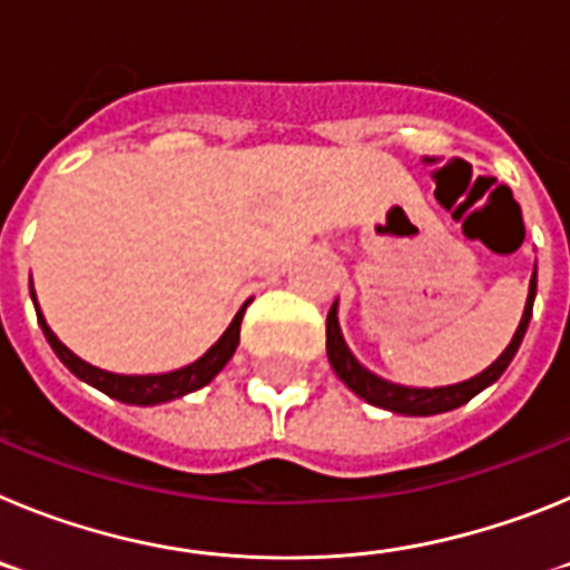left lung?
<instances>
[{
  "instance_id": "obj_1",
  "label": "left lung",
  "mask_w": 570,
  "mask_h": 570,
  "mask_svg": "<svg viewBox=\"0 0 570 570\" xmlns=\"http://www.w3.org/2000/svg\"><path fill=\"white\" fill-rule=\"evenodd\" d=\"M533 296H537V271L531 276V288H528V302H525V314L520 320V328L513 334V340L508 342V347L497 356V362L482 371V374L471 376L465 382H456V385H445V387H407V385H396V382H387L382 376L371 374L365 365H360L351 351H347L345 340H342L340 331V320H336V302L334 308L328 311V331H325V347H328V360L331 367L336 371L342 382H345L356 396H362L365 402L376 407H385V411H394V414H405V416H434V414H445V411H454V407L465 405L468 400L485 391L488 385L500 380L505 374V367L511 365L513 354L520 351L522 336L528 331V322H531V311H533Z\"/></svg>"
}]
</instances>
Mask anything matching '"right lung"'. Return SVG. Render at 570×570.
Wrapping results in <instances>:
<instances>
[{"instance_id": "obj_1", "label": "right lung", "mask_w": 570, "mask_h": 570, "mask_svg": "<svg viewBox=\"0 0 570 570\" xmlns=\"http://www.w3.org/2000/svg\"><path fill=\"white\" fill-rule=\"evenodd\" d=\"M30 296H33V305H37V294L30 288ZM248 308V302L242 305L239 314L234 316V322L228 325L219 340L205 351L203 356L190 365L179 367V371H170V374H148V376H125V374H110V371H102V367L90 365V362L79 360L70 347H65L62 342L57 340V334L48 328V322H45L42 311L37 305V320L42 325V334L45 340L50 342L53 347V354L65 362L70 374L79 376L82 382L88 385L99 387L102 394L114 396L119 402H128V405H159V402H170L176 396H185L190 391H199L203 385H208L225 365L228 360L234 356L236 345H239V325H242V314Z\"/></svg>"}]
</instances>
